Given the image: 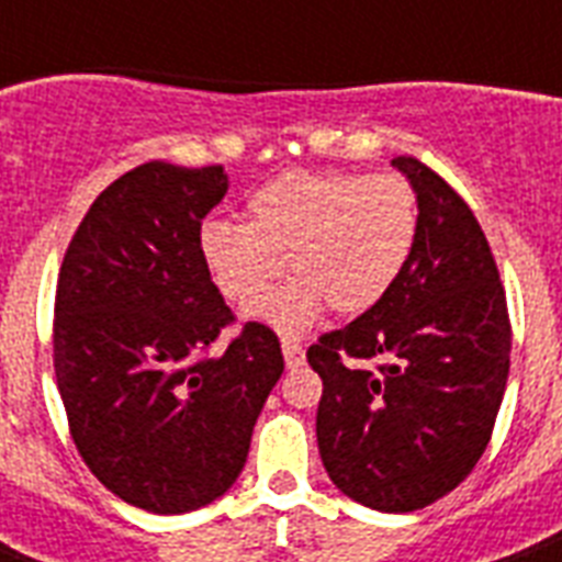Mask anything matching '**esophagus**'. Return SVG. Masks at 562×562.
I'll list each match as a JSON object with an SVG mask.
<instances>
[{"instance_id":"esophagus-1","label":"esophagus","mask_w":562,"mask_h":562,"mask_svg":"<svg viewBox=\"0 0 562 562\" xmlns=\"http://www.w3.org/2000/svg\"><path fill=\"white\" fill-rule=\"evenodd\" d=\"M282 356H285V364H289L291 370L300 368V364L306 361V350H303L297 341H291V338H285V341H282Z\"/></svg>"}]
</instances>
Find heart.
Instances as JSON below:
<instances>
[{"label":"heart","instance_id":"b5f03b06","mask_svg":"<svg viewBox=\"0 0 562 562\" xmlns=\"http://www.w3.org/2000/svg\"><path fill=\"white\" fill-rule=\"evenodd\" d=\"M419 236L417 192L400 175L289 171L247 198L245 224L210 221L201 256L227 300L247 306L290 262L295 282L250 308L285 335L364 315L400 282Z\"/></svg>","mask_w":562,"mask_h":562}]
</instances>
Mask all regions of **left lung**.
<instances>
[{
  "label": "left lung",
  "mask_w": 562,
  "mask_h": 562,
  "mask_svg": "<svg viewBox=\"0 0 562 562\" xmlns=\"http://www.w3.org/2000/svg\"><path fill=\"white\" fill-rule=\"evenodd\" d=\"M393 166L419 203L411 262L387 297L306 352L324 379L317 449L344 496L411 514L484 454L510 373L505 285L461 194L414 157Z\"/></svg>",
  "instance_id": "1"
}]
</instances>
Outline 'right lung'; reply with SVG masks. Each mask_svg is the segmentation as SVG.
I'll list each match as a JSON object with an SVG mask.
<instances>
[{"label":"right lung","mask_w":562,"mask_h":562,"mask_svg":"<svg viewBox=\"0 0 562 562\" xmlns=\"http://www.w3.org/2000/svg\"><path fill=\"white\" fill-rule=\"evenodd\" d=\"M227 192L221 166L143 162L113 180L66 247L55 294V379L83 463L122 502L189 514L224 496L282 375L280 338L236 315L201 256Z\"/></svg>","instance_id":"1"}]
</instances>
